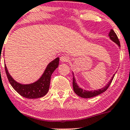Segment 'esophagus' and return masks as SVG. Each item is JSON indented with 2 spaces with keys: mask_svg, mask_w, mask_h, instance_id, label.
I'll list each match as a JSON object with an SVG mask.
<instances>
[{
  "mask_svg": "<svg viewBox=\"0 0 130 130\" xmlns=\"http://www.w3.org/2000/svg\"><path fill=\"white\" fill-rule=\"evenodd\" d=\"M60 61L61 62L64 63V62H68L69 61V58L66 55H63L62 56L60 57Z\"/></svg>",
  "mask_w": 130,
  "mask_h": 130,
  "instance_id": "esophagus-1",
  "label": "esophagus"
}]
</instances>
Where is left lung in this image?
<instances>
[{
    "mask_svg": "<svg viewBox=\"0 0 130 130\" xmlns=\"http://www.w3.org/2000/svg\"><path fill=\"white\" fill-rule=\"evenodd\" d=\"M108 36L110 38V39L111 40V41H113V42L116 43L119 47H121V45H120V42L118 39V37H117V35L116 34V32H114V31L113 29L110 30V32L108 34ZM73 74V82H72V85H73V90L74 91V92L77 94L78 96L81 97V98H93V97L97 96V95H99V94H102V93H103L106 90L108 89V88L109 87V86L111 84V82H112L113 79L114 77L115 74L113 75L112 77L111 78V79L110 80V82L106 85L103 88H100V89L98 90H86L83 89L82 88L79 87V85H77V83H76V79H75L74 76V73Z\"/></svg>",
    "mask_w": 130,
    "mask_h": 130,
    "instance_id": "obj_1",
    "label": "left lung"
}]
</instances>
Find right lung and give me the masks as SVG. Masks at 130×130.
Here are the masks:
<instances>
[{
	"instance_id": "add662e5",
	"label": "right lung",
	"mask_w": 130,
	"mask_h": 130,
	"mask_svg": "<svg viewBox=\"0 0 130 130\" xmlns=\"http://www.w3.org/2000/svg\"><path fill=\"white\" fill-rule=\"evenodd\" d=\"M59 61V58H56L49 63L42 76L36 82L30 84H22L16 82L9 74L6 64L5 71L11 85L20 95L28 99H36L43 97L48 92L51 75L58 68Z\"/></svg>"
}]
</instances>
